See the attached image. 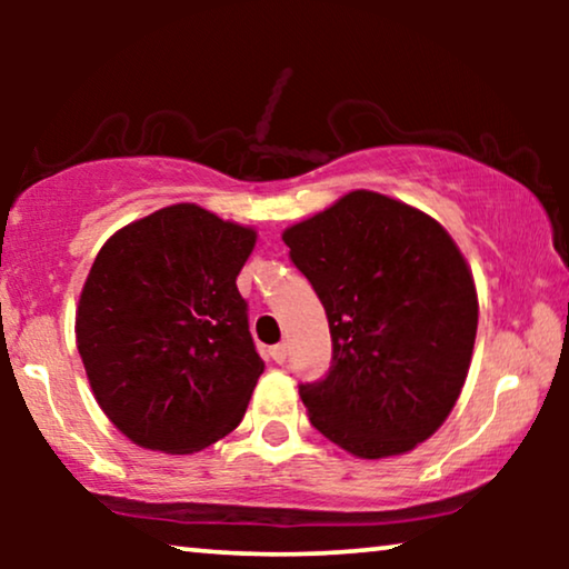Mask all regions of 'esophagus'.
Listing matches in <instances>:
<instances>
[{
    "label": "esophagus",
    "mask_w": 569,
    "mask_h": 569,
    "mask_svg": "<svg viewBox=\"0 0 569 569\" xmlns=\"http://www.w3.org/2000/svg\"><path fill=\"white\" fill-rule=\"evenodd\" d=\"M269 357H271V360H274L277 365H284V360H287V347H284V345L271 347V349H269Z\"/></svg>",
    "instance_id": "esophagus-1"
}]
</instances>
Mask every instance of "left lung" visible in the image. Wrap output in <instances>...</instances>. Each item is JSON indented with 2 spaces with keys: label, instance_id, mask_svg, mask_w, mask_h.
Here are the masks:
<instances>
[{
  "label": "left lung",
  "instance_id": "left-lung-1",
  "mask_svg": "<svg viewBox=\"0 0 569 569\" xmlns=\"http://www.w3.org/2000/svg\"><path fill=\"white\" fill-rule=\"evenodd\" d=\"M321 300L329 376L300 386L310 425L357 458L415 450L453 411L479 323L469 263L438 220L349 191L282 232Z\"/></svg>",
  "mask_w": 569,
  "mask_h": 569
}]
</instances>
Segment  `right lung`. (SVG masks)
<instances>
[{"label":"right lung","mask_w":569,"mask_h":569,"mask_svg":"<svg viewBox=\"0 0 569 569\" xmlns=\"http://www.w3.org/2000/svg\"><path fill=\"white\" fill-rule=\"evenodd\" d=\"M256 230L170 204L92 261L74 333L106 417L139 448L197 453L236 430L263 360L236 279Z\"/></svg>","instance_id":"add662e5"}]
</instances>
